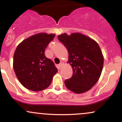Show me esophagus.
<instances>
[{"label":"esophagus","instance_id":"1","mask_svg":"<svg viewBox=\"0 0 122 122\" xmlns=\"http://www.w3.org/2000/svg\"><path fill=\"white\" fill-rule=\"evenodd\" d=\"M63 64H64V63H63L62 62H61L59 64H58V66H59V67H60V68H62V65H63Z\"/></svg>","mask_w":122,"mask_h":122}]
</instances>
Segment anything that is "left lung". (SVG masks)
Wrapping results in <instances>:
<instances>
[{"label": "left lung", "mask_w": 122, "mask_h": 122, "mask_svg": "<svg viewBox=\"0 0 122 122\" xmlns=\"http://www.w3.org/2000/svg\"><path fill=\"white\" fill-rule=\"evenodd\" d=\"M66 47L73 75L65 80L68 89L76 93L89 90L97 82L103 69L104 58L99 45L91 38L80 33H66L58 36Z\"/></svg>", "instance_id": "1"}]
</instances>
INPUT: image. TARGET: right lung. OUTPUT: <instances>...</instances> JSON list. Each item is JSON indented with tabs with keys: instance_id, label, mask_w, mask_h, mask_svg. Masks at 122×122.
Listing matches in <instances>:
<instances>
[{
	"instance_id": "add662e5",
	"label": "right lung",
	"mask_w": 122,
	"mask_h": 122,
	"mask_svg": "<svg viewBox=\"0 0 122 122\" xmlns=\"http://www.w3.org/2000/svg\"><path fill=\"white\" fill-rule=\"evenodd\" d=\"M55 34L38 33L18 45L14 55L13 67L18 79L29 90L40 91L51 84L58 71L45 50Z\"/></svg>"
}]
</instances>
